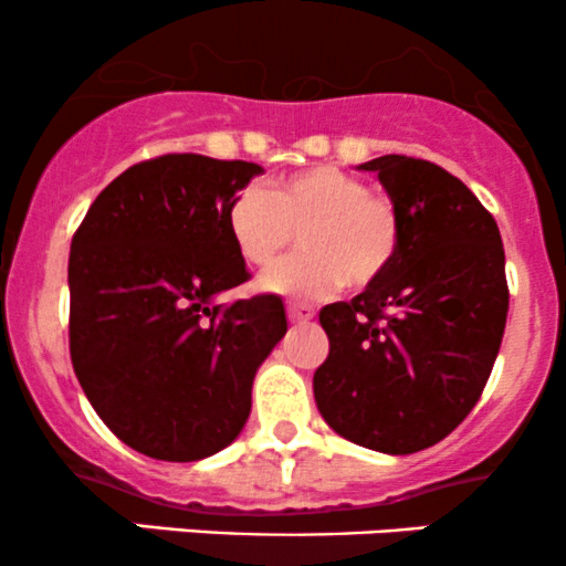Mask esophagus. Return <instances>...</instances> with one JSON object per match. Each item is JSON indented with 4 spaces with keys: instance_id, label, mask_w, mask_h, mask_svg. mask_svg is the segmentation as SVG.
<instances>
[{
    "instance_id": "esophagus-1",
    "label": "esophagus",
    "mask_w": 566,
    "mask_h": 566,
    "mask_svg": "<svg viewBox=\"0 0 566 566\" xmlns=\"http://www.w3.org/2000/svg\"><path fill=\"white\" fill-rule=\"evenodd\" d=\"M287 316H290V322H295V324L311 322V319H314V305L301 303V301H290L287 303Z\"/></svg>"
}]
</instances>
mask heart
<instances>
[{
  "mask_svg": "<svg viewBox=\"0 0 566 566\" xmlns=\"http://www.w3.org/2000/svg\"><path fill=\"white\" fill-rule=\"evenodd\" d=\"M231 242L252 269H269L301 239L303 252L263 276L279 295L316 297L340 284L367 290L399 252L401 212L356 175L311 167L269 188H244L226 212Z\"/></svg>",
  "mask_w": 566,
  "mask_h": 566,
  "instance_id": "heart-1",
  "label": "heart"
}]
</instances>
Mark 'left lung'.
<instances>
[{
  "label": "left lung",
  "instance_id": "left-lung-1",
  "mask_svg": "<svg viewBox=\"0 0 566 566\" xmlns=\"http://www.w3.org/2000/svg\"><path fill=\"white\" fill-rule=\"evenodd\" d=\"M359 167L399 207L401 242L380 282L319 311L329 354L314 396L343 439L409 454L463 423L490 380L509 316L505 252L495 218L444 167L401 154Z\"/></svg>",
  "mask_w": 566,
  "mask_h": 566
}]
</instances>
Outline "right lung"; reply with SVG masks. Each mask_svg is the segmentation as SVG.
<instances>
[{
	"label": "right lung",
	"mask_w": 566,
	"mask_h": 566,
	"mask_svg": "<svg viewBox=\"0 0 566 566\" xmlns=\"http://www.w3.org/2000/svg\"><path fill=\"white\" fill-rule=\"evenodd\" d=\"M258 172L201 154L138 161L71 239V365L103 423L148 458L191 463L231 444L287 333L276 295L212 303L250 279L226 212Z\"/></svg>",
	"instance_id": "obj_1"
}]
</instances>
